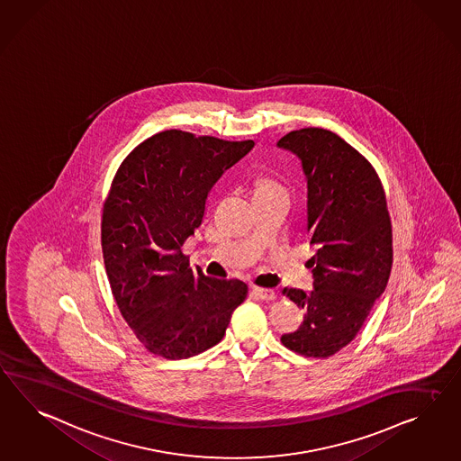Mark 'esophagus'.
Here are the masks:
<instances>
[{"mask_svg": "<svg viewBox=\"0 0 461 461\" xmlns=\"http://www.w3.org/2000/svg\"><path fill=\"white\" fill-rule=\"evenodd\" d=\"M254 293L260 299H264V301H272V299H276L277 297V291L276 289H269V287H259V285H256L254 287Z\"/></svg>", "mask_w": 461, "mask_h": 461, "instance_id": "1", "label": "esophagus"}]
</instances>
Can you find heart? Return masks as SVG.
Here are the masks:
<instances>
[{"instance_id":"obj_1","label":"heart","mask_w":461,"mask_h":461,"mask_svg":"<svg viewBox=\"0 0 461 461\" xmlns=\"http://www.w3.org/2000/svg\"><path fill=\"white\" fill-rule=\"evenodd\" d=\"M254 189H256V197L258 195H264V194H272V192H284V185L281 184L279 178L269 176V174H264L256 178L254 182Z\"/></svg>"}]
</instances>
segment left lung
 Here are the masks:
<instances>
[{
	"label": "left lung",
	"mask_w": 461,
	"mask_h": 461,
	"mask_svg": "<svg viewBox=\"0 0 461 461\" xmlns=\"http://www.w3.org/2000/svg\"><path fill=\"white\" fill-rule=\"evenodd\" d=\"M294 152L307 178V232L316 254L312 291L284 289L304 321L281 338L307 357H330L353 341L393 266V230L386 194L375 167L324 129L289 131L277 142Z\"/></svg>",
	"instance_id": "obj_1"
}]
</instances>
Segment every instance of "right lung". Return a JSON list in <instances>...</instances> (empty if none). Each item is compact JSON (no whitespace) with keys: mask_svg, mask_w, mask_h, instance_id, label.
Segmentation results:
<instances>
[{"mask_svg":"<svg viewBox=\"0 0 461 461\" xmlns=\"http://www.w3.org/2000/svg\"><path fill=\"white\" fill-rule=\"evenodd\" d=\"M254 147L182 131L155 133L120 164L104 202L102 252L120 312L157 356L185 359L224 338L249 285L190 267L184 244L207 197Z\"/></svg>","mask_w":461,"mask_h":461,"instance_id":"add662e5","label":"right lung"}]
</instances>
